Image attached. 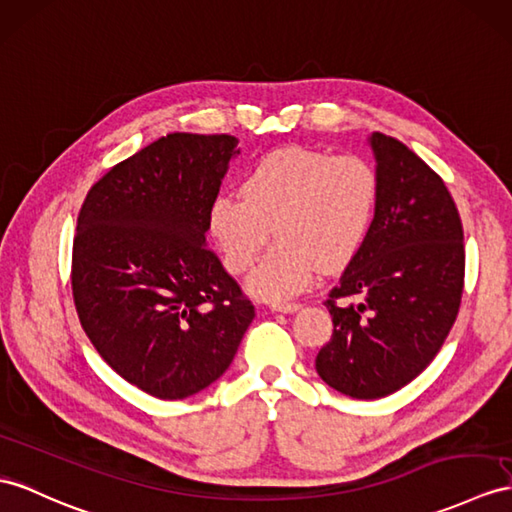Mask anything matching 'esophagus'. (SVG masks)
Returning <instances> with one entry per match:
<instances>
[{"label":"esophagus","instance_id":"34e87169","mask_svg":"<svg viewBox=\"0 0 512 512\" xmlns=\"http://www.w3.org/2000/svg\"><path fill=\"white\" fill-rule=\"evenodd\" d=\"M271 310H276V313H297V310H299V304H295V302L271 304Z\"/></svg>","mask_w":512,"mask_h":512}]
</instances>
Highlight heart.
<instances>
[{
	"mask_svg": "<svg viewBox=\"0 0 512 512\" xmlns=\"http://www.w3.org/2000/svg\"><path fill=\"white\" fill-rule=\"evenodd\" d=\"M239 195H217L208 234L232 273L256 263L273 234L278 243L247 280L252 295L286 302L317 273L347 267L363 247L378 208L380 180L369 160L315 149H278L245 173Z\"/></svg>",
	"mask_w": 512,
	"mask_h": 512,
	"instance_id": "heart-1",
	"label": "heart"
}]
</instances>
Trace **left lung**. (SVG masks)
Wrapping results in <instances>:
<instances>
[{
  "instance_id": "1",
  "label": "left lung",
  "mask_w": 512,
  "mask_h": 512,
  "mask_svg": "<svg viewBox=\"0 0 512 512\" xmlns=\"http://www.w3.org/2000/svg\"><path fill=\"white\" fill-rule=\"evenodd\" d=\"M380 180L363 247L326 302L334 332L315 358L319 378L356 400H378L426 369L450 334L465 278L463 223L443 180L391 136L367 139Z\"/></svg>"
}]
</instances>
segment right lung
<instances>
[{"instance_id":"obj_1","label":"right lung","mask_w":512,"mask_h":512,"mask_svg":"<svg viewBox=\"0 0 512 512\" xmlns=\"http://www.w3.org/2000/svg\"><path fill=\"white\" fill-rule=\"evenodd\" d=\"M236 145L162 136L93 184L80 210L71 284L82 328L123 380L160 400L219 380L256 317L206 243Z\"/></svg>"}]
</instances>
